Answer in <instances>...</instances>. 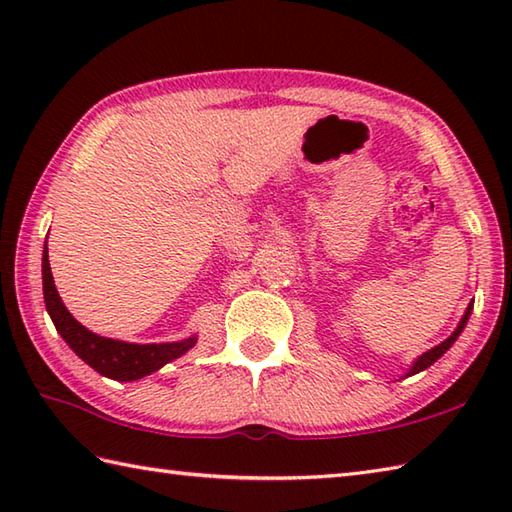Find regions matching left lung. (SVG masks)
<instances>
[{
    "mask_svg": "<svg viewBox=\"0 0 512 512\" xmlns=\"http://www.w3.org/2000/svg\"><path fill=\"white\" fill-rule=\"evenodd\" d=\"M469 314H471V306L469 308H466V312H464V317H462V321H460V325H458V330H455L451 336H449V339L447 341H442L440 345H436V347H433V350H429V352H424L420 358H418V361L416 363H413V367L409 369V374L407 376H411V374H418V372H422V369H427L429 365H433V363H436L438 361V358L444 354V352H447L449 350V347L455 343V339H458V336H460V332L464 330V325H466V321H469Z\"/></svg>",
    "mask_w": 512,
    "mask_h": 512,
    "instance_id": "8db88e82",
    "label": "left lung"
}]
</instances>
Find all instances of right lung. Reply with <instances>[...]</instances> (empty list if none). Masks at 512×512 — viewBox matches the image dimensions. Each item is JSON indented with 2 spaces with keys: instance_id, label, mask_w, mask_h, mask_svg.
Here are the masks:
<instances>
[{
  "instance_id": "1",
  "label": "right lung",
  "mask_w": 512,
  "mask_h": 512,
  "mask_svg": "<svg viewBox=\"0 0 512 512\" xmlns=\"http://www.w3.org/2000/svg\"><path fill=\"white\" fill-rule=\"evenodd\" d=\"M43 299H46V310L54 323V328L63 336V341L72 347L76 356L83 358L96 372L114 378V380H138L151 372H156L165 363L173 358L182 356L195 345V336L180 343H149V345H136L125 341L105 339L90 332L88 328L76 321L68 308L63 306L57 288H54V279L50 273L48 262V246L43 248Z\"/></svg>"
}]
</instances>
